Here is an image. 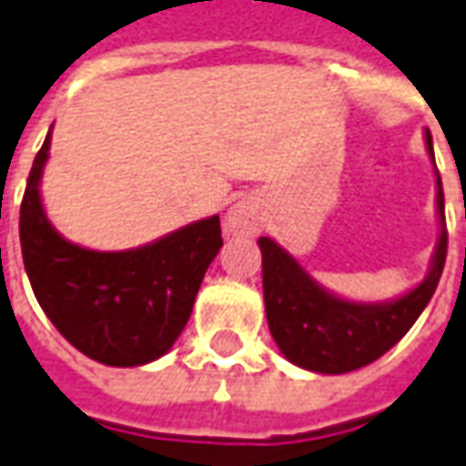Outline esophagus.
Here are the masks:
<instances>
[{"label": "esophagus", "instance_id": "34e87169", "mask_svg": "<svg viewBox=\"0 0 466 466\" xmlns=\"http://www.w3.org/2000/svg\"><path fill=\"white\" fill-rule=\"evenodd\" d=\"M262 227V207L255 197L237 199L224 217V229L234 237H252Z\"/></svg>", "mask_w": 466, "mask_h": 466}]
</instances>
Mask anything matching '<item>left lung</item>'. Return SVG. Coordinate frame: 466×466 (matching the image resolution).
I'll return each instance as SVG.
<instances>
[{"mask_svg": "<svg viewBox=\"0 0 466 466\" xmlns=\"http://www.w3.org/2000/svg\"><path fill=\"white\" fill-rule=\"evenodd\" d=\"M426 148L434 158L431 133H426ZM437 211L441 232L431 269L421 285L391 302H350L335 298L278 242L259 237L267 325L282 356L315 373H348L369 366L391 350L429 305L447 259L444 191L439 171Z\"/></svg>", "mask_w": 466, "mask_h": 466, "instance_id": "obj_1", "label": "left lung"}]
</instances>
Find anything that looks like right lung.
Returning a JSON list of instances; mask_svg holds the SVG:
<instances>
[{
    "instance_id": "add662e5",
    "label": "right lung",
    "mask_w": 466,
    "mask_h": 466,
    "mask_svg": "<svg viewBox=\"0 0 466 466\" xmlns=\"http://www.w3.org/2000/svg\"><path fill=\"white\" fill-rule=\"evenodd\" d=\"M47 156L50 133L35 156L19 209L22 259L35 298L63 338L87 358L120 369L151 363L188 323L204 272L222 247L219 217L126 252L77 247L42 209Z\"/></svg>"
}]
</instances>
